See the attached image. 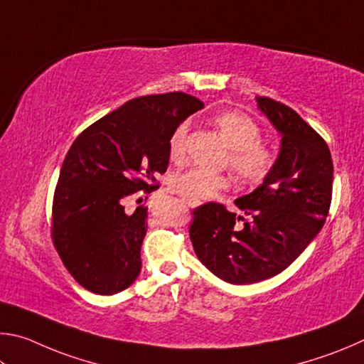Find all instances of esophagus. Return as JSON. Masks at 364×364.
I'll list each match as a JSON object with an SVG mask.
<instances>
[{
	"mask_svg": "<svg viewBox=\"0 0 364 364\" xmlns=\"http://www.w3.org/2000/svg\"><path fill=\"white\" fill-rule=\"evenodd\" d=\"M190 206H196V205H195V203H193V205H190Z\"/></svg>",
	"mask_w": 364,
	"mask_h": 364,
	"instance_id": "obj_1",
	"label": "esophagus"
}]
</instances>
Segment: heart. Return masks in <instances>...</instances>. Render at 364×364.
I'll list each match as a JSON object with an SVG mask.
<instances>
[{
  "label": "heart",
  "instance_id": "obj_1",
  "mask_svg": "<svg viewBox=\"0 0 364 364\" xmlns=\"http://www.w3.org/2000/svg\"><path fill=\"white\" fill-rule=\"evenodd\" d=\"M220 136L230 146V168L241 181L250 183L264 182L275 168L277 153L270 145L260 142L262 129L250 114L230 110L219 113L213 119ZM188 123H181L169 137L171 161L181 163L187 155ZM230 187V178L222 174H213L201 168H190L177 172L171 178V190L181 195L188 203H201L218 196L222 190Z\"/></svg>",
  "mask_w": 364,
  "mask_h": 364
}]
</instances>
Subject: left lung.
<instances>
[{
	"mask_svg": "<svg viewBox=\"0 0 364 364\" xmlns=\"http://www.w3.org/2000/svg\"><path fill=\"white\" fill-rule=\"evenodd\" d=\"M257 104L283 137L270 176L235 201L250 220L206 203L192 213L188 228L198 259L233 284L264 282L288 269L321 230L333 198L326 140L282 102L260 95ZM240 218L241 231L234 225Z\"/></svg>",
	"mask_w": 364,
	"mask_h": 364,
	"instance_id": "obj_1",
	"label": "left lung"
}]
</instances>
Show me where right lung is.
<instances>
[{"mask_svg": "<svg viewBox=\"0 0 364 364\" xmlns=\"http://www.w3.org/2000/svg\"><path fill=\"white\" fill-rule=\"evenodd\" d=\"M203 107L186 92L142 95L75 139L55 186L50 237L85 289L112 296L137 278L146 208L127 214L124 201L158 187L155 176L168 169L171 134Z\"/></svg>", "mask_w": 364, "mask_h": 364, "instance_id": "obj_1", "label": "right lung"}]
</instances>
